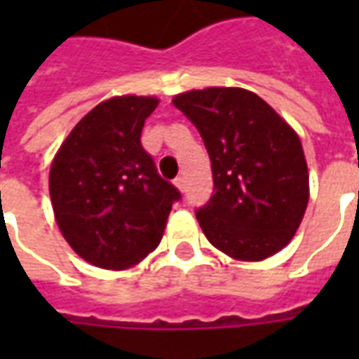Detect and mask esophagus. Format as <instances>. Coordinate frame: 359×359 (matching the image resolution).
Wrapping results in <instances>:
<instances>
[{
	"label": "esophagus",
	"mask_w": 359,
	"mask_h": 359,
	"mask_svg": "<svg viewBox=\"0 0 359 359\" xmlns=\"http://www.w3.org/2000/svg\"><path fill=\"white\" fill-rule=\"evenodd\" d=\"M175 187L179 188L180 192H184V190H187V179H184L182 175H180V177H177V179H175Z\"/></svg>",
	"instance_id": "34e87169"
}]
</instances>
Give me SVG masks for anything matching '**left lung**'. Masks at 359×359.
<instances>
[{"label":"left lung","mask_w":359,"mask_h":359,"mask_svg":"<svg viewBox=\"0 0 359 359\" xmlns=\"http://www.w3.org/2000/svg\"><path fill=\"white\" fill-rule=\"evenodd\" d=\"M172 103L198 128L210 154L215 187L196 210L208 241L242 262H262L285 248L309 198L298 134L244 88L190 90Z\"/></svg>","instance_id":"8db88e82"}]
</instances>
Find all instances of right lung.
<instances>
[{
    "label": "right lung",
    "instance_id": "obj_1",
    "mask_svg": "<svg viewBox=\"0 0 359 359\" xmlns=\"http://www.w3.org/2000/svg\"><path fill=\"white\" fill-rule=\"evenodd\" d=\"M156 97L118 95L82 117L50 169L55 221L69 246L102 269H126L157 248L180 192L142 148Z\"/></svg>",
    "mask_w": 359,
    "mask_h": 359
}]
</instances>
